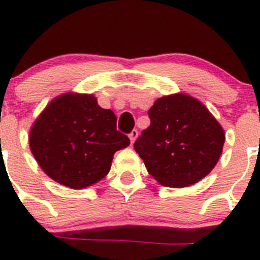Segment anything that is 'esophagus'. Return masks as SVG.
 <instances>
[{
	"label": "esophagus",
	"mask_w": 260,
	"mask_h": 260,
	"mask_svg": "<svg viewBox=\"0 0 260 260\" xmlns=\"http://www.w3.org/2000/svg\"><path fill=\"white\" fill-rule=\"evenodd\" d=\"M137 136H139V131H137V129H133L132 132L129 133V140H131V144H133V142L136 141V139H137Z\"/></svg>",
	"instance_id": "34e87169"
}]
</instances>
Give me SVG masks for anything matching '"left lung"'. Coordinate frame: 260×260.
I'll use <instances>...</instances> for the list:
<instances>
[{
	"instance_id": "8db88e82",
	"label": "left lung",
	"mask_w": 260,
	"mask_h": 260,
	"mask_svg": "<svg viewBox=\"0 0 260 260\" xmlns=\"http://www.w3.org/2000/svg\"><path fill=\"white\" fill-rule=\"evenodd\" d=\"M147 115L150 125L136 140L135 150L159 184L184 188L211 172L225 135L202 102L182 93L165 95Z\"/></svg>"
}]
</instances>
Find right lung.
I'll list each match as a JSON object with an SVG mask.
<instances>
[{"label": "right lung", "mask_w": 260, "mask_h": 260, "mask_svg": "<svg viewBox=\"0 0 260 260\" xmlns=\"http://www.w3.org/2000/svg\"><path fill=\"white\" fill-rule=\"evenodd\" d=\"M129 145L116 129V115L92 94L54 98L34 123L29 147L54 181L71 189L90 186L109 174L115 151Z\"/></svg>", "instance_id": "right-lung-1"}]
</instances>
